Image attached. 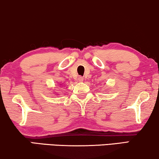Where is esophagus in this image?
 <instances>
[{
  "mask_svg": "<svg viewBox=\"0 0 159 159\" xmlns=\"http://www.w3.org/2000/svg\"><path fill=\"white\" fill-rule=\"evenodd\" d=\"M78 80H79V82H83V76H80V77L78 78Z\"/></svg>",
  "mask_w": 159,
  "mask_h": 159,
  "instance_id": "esophagus-1",
  "label": "esophagus"
}]
</instances>
